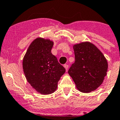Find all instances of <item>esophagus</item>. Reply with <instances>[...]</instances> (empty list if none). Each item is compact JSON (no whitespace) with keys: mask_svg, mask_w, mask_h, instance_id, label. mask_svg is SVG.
<instances>
[{"mask_svg":"<svg viewBox=\"0 0 120 120\" xmlns=\"http://www.w3.org/2000/svg\"><path fill=\"white\" fill-rule=\"evenodd\" d=\"M64 68L66 69V70L68 71V68H69V65H68V64H64Z\"/></svg>","mask_w":120,"mask_h":120,"instance_id":"esophagus-1","label":"esophagus"}]
</instances>
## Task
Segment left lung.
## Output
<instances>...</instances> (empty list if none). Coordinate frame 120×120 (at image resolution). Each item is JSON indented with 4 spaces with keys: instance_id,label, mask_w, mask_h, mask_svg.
Segmentation results:
<instances>
[{
    "instance_id": "obj_1",
    "label": "left lung",
    "mask_w": 120,
    "mask_h": 120,
    "mask_svg": "<svg viewBox=\"0 0 120 120\" xmlns=\"http://www.w3.org/2000/svg\"><path fill=\"white\" fill-rule=\"evenodd\" d=\"M73 48L75 62L69 69V74L80 91H94L103 82L108 71V61L101 52L90 42L75 45Z\"/></svg>"
}]
</instances>
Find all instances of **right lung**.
Masks as SVG:
<instances>
[{
  "label": "right lung",
  "mask_w": 120,
  "mask_h": 120,
  "mask_svg": "<svg viewBox=\"0 0 120 120\" xmlns=\"http://www.w3.org/2000/svg\"><path fill=\"white\" fill-rule=\"evenodd\" d=\"M54 43L37 38L31 43L23 60V69L27 81L38 92L47 95L57 88L58 82L65 68L51 53Z\"/></svg>",
  "instance_id": "obj_1"
}]
</instances>
